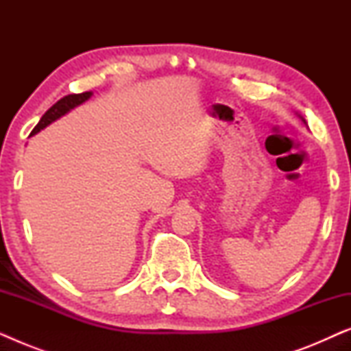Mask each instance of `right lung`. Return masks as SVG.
Masks as SVG:
<instances>
[{
	"label": "right lung",
	"mask_w": 351,
	"mask_h": 351,
	"mask_svg": "<svg viewBox=\"0 0 351 351\" xmlns=\"http://www.w3.org/2000/svg\"><path fill=\"white\" fill-rule=\"evenodd\" d=\"M90 95H93V93H81V94H70V95H65L64 99H60L59 102H56L52 107L47 110V112L43 114L40 123L36 124L35 129H33L30 136H35L36 132H40L41 129H45L46 126H49V124L52 121H56V119H59L60 117H64L65 113H69L70 110H73L75 107H78V105H81L83 102H86Z\"/></svg>",
	"instance_id": "right-lung-1"
}]
</instances>
